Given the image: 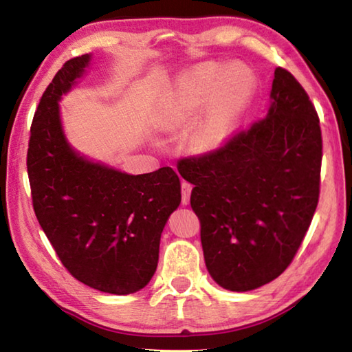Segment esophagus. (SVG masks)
I'll list each match as a JSON object with an SVG mask.
<instances>
[{"instance_id":"1","label":"esophagus","mask_w":352,"mask_h":352,"mask_svg":"<svg viewBox=\"0 0 352 352\" xmlns=\"http://www.w3.org/2000/svg\"><path fill=\"white\" fill-rule=\"evenodd\" d=\"M190 190H192V186H190L189 183L183 182L182 183V204L186 206L189 205V200H190Z\"/></svg>"}]
</instances>
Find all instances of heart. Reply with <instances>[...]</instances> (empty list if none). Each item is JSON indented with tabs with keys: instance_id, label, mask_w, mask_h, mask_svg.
I'll list each match as a JSON object with an SVG mask.
<instances>
[{
	"instance_id": "obj_1",
	"label": "heart",
	"mask_w": 352,
	"mask_h": 352,
	"mask_svg": "<svg viewBox=\"0 0 352 352\" xmlns=\"http://www.w3.org/2000/svg\"><path fill=\"white\" fill-rule=\"evenodd\" d=\"M253 76L241 63L222 67L204 62L184 71L170 94V110L178 121L204 111L194 129L199 148L211 151L223 146L253 94Z\"/></svg>"
}]
</instances>
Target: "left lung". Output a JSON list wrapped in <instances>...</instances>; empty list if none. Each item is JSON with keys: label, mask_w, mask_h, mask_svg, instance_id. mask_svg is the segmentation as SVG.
Segmentation results:
<instances>
[{"label": "left lung", "mask_w": 352, "mask_h": 352, "mask_svg": "<svg viewBox=\"0 0 352 352\" xmlns=\"http://www.w3.org/2000/svg\"><path fill=\"white\" fill-rule=\"evenodd\" d=\"M206 269L220 287L248 292L287 269L317 210L318 115L289 71L275 69L267 116L219 151L184 158Z\"/></svg>", "instance_id": "obj_1"}]
</instances>
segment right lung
<instances>
[{
  "label": "right lung",
  "instance_id": "obj_1",
  "mask_svg": "<svg viewBox=\"0 0 352 352\" xmlns=\"http://www.w3.org/2000/svg\"><path fill=\"white\" fill-rule=\"evenodd\" d=\"M91 58L68 60L41 96L28 175L35 216L67 270L93 289L129 295L146 287L157 270L160 239L180 205L182 184L172 168L132 175L69 144L58 102Z\"/></svg>",
  "mask_w": 352,
  "mask_h": 352
}]
</instances>
